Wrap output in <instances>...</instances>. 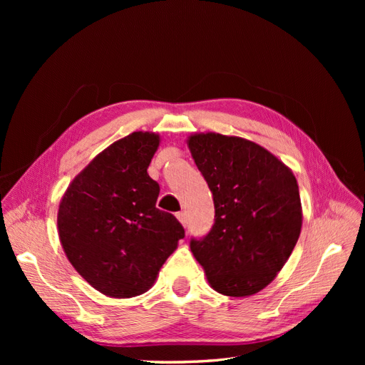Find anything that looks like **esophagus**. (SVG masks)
Returning <instances> with one entry per match:
<instances>
[{
  "label": "esophagus",
  "instance_id": "1",
  "mask_svg": "<svg viewBox=\"0 0 365 365\" xmlns=\"http://www.w3.org/2000/svg\"><path fill=\"white\" fill-rule=\"evenodd\" d=\"M176 217H178V220L185 227V224H187V219H185V213H182V212H180V213H176Z\"/></svg>",
  "mask_w": 365,
  "mask_h": 365
}]
</instances>
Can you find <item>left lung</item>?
Listing matches in <instances>:
<instances>
[{
  "label": "left lung",
  "instance_id": "obj_1",
  "mask_svg": "<svg viewBox=\"0 0 365 365\" xmlns=\"http://www.w3.org/2000/svg\"><path fill=\"white\" fill-rule=\"evenodd\" d=\"M192 157L213 193L215 224L190 250L212 288L247 297L268 286L302 230L294 173L256 143L220 134L189 138Z\"/></svg>",
  "mask_w": 365,
  "mask_h": 365
}]
</instances>
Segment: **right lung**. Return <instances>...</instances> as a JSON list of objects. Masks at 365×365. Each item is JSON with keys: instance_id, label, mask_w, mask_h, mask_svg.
I'll return each mask as SVG.
<instances>
[{"instance_id": "1", "label": "right lung", "mask_w": 365, "mask_h": 365, "mask_svg": "<svg viewBox=\"0 0 365 365\" xmlns=\"http://www.w3.org/2000/svg\"><path fill=\"white\" fill-rule=\"evenodd\" d=\"M160 138L132 132L86 165L65 192L58 228L65 254L105 295L146 292L185 236L172 213L157 208L160 185L148 168Z\"/></svg>"}]
</instances>
